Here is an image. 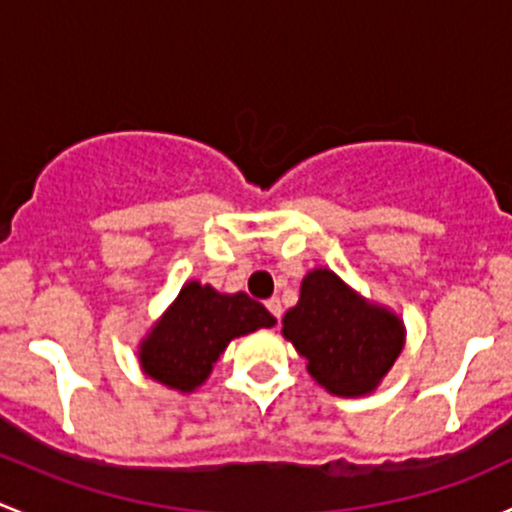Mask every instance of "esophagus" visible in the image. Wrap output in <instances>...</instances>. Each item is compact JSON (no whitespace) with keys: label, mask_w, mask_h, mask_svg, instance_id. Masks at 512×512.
Instances as JSON below:
<instances>
[{"label":"esophagus","mask_w":512,"mask_h":512,"mask_svg":"<svg viewBox=\"0 0 512 512\" xmlns=\"http://www.w3.org/2000/svg\"><path fill=\"white\" fill-rule=\"evenodd\" d=\"M267 309H270V314H272V317H275V319L282 317V304H280V299H277V297L267 299Z\"/></svg>","instance_id":"esophagus-1"}]
</instances>
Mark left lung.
Listing matches in <instances>:
<instances>
[{"mask_svg": "<svg viewBox=\"0 0 512 512\" xmlns=\"http://www.w3.org/2000/svg\"><path fill=\"white\" fill-rule=\"evenodd\" d=\"M404 322L366 302L332 270H312L282 334L307 359V371L334 396H364L379 386L404 349Z\"/></svg>", "mask_w": 512, "mask_h": 512, "instance_id": "obj_1", "label": "left lung"}]
</instances>
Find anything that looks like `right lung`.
<instances>
[{
	"label": "right lung",
	"instance_id": "right-lung-1",
	"mask_svg": "<svg viewBox=\"0 0 512 512\" xmlns=\"http://www.w3.org/2000/svg\"><path fill=\"white\" fill-rule=\"evenodd\" d=\"M275 322L245 292L220 294L210 285L188 282L141 342L138 359L151 379L190 394L208 379L232 339Z\"/></svg>",
	"mask_w": 512,
	"mask_h": 512
}]
</instances>
